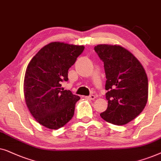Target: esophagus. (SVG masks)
<instances>
[{
	"mask_svg": "<svg viewBox=\"0 0 161 161\" xmlns=\"http://www.w3.org/2000/svg\"><path fill=\"white\" fill-rule=\"evenodd\" d=\"M87 98H89V99L93 100V99H95L96 96H94V95H93V94H91V95H90V96H87Z\"/></svg>",
	"mask_w": 161,
	"mask_h": 161,
	"instance_id": "obj_1",
	"label": "esophagus"
}]
</instances>
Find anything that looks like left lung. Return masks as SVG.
Returning a JSON list of instances; mask_svg holds the SVG:
<instances>
[{"label": "left lung", "instance_id": "1", "mask_svg": "<svg viewBox=\"0 0 161 161\" xmlns=\"http://www.w3.org/2000/svg\"><path fill=\"white\" fill-rule=\"evenodd\" d=\"M94 50L104 63L108 106L101 117L124 125L138 116L148 99V79L140 62L129 51L116 45H97Z\"/></svg>", "mask_w": 161, "mask_h": 161}]
</instances>
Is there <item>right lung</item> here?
Masks as SVG:
<instances>
[{"instance_id": "obj_1", "label": "right lung", "mask_w": 161, "mask_h": 161, "mask_svg": "<svg viewBox=\"0 0 161 161\" xmlns=\"http://www.w3.org/2000/svg\"><path fill=\"white\" fill-rule=\"evenodd\" d=\"M83 46L51 42L30 61L24 77L25 103L38 123L57 130L74 116L76 103L80 99L62 82L68 80V69L84 51Z\"/></svg>"}]
</instances>
